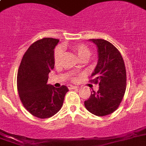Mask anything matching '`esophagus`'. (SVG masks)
<instances>
[{
  "mask_svg": "<svg viewBox=\"0 0 146 146\" xmlns=\"http://www.w3.org/2000/svg\"><path fill=\"white\" fill-rule=\"evenodd\" d=\"M68 89H77V88H78V86L69 84V85H68Z\"/></svg>",
  "mask_w": 146,
  "mask_h": 146,
  "instance_id": "34e87169",
  "label": "esophagus"
}]
</instances>
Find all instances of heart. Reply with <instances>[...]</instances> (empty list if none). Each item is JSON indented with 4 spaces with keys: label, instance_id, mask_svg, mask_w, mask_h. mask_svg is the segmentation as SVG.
Listing matches in <instances>:
<instances>
[{
    "label": "heart",
    "instance_id": "b5f03b06",
    "mask_svg": "<svg viewBox=\"0 0 146 146\" xmlns=\"http://www.w3.org/2000/svg\"><path fill=\"white\" fill-rule=\"evenodd\" d=\"M70 48L78 57L81 61H86L90 57L92 51L88 46L84 44H75L70 46ZM63 56V50L61 47H57L54 52V62L55 65H60ZM78 68H77L78 69Z\"/></svg>",
    "mask_w": 146,
    "mask_h": 146
}]
</instances>
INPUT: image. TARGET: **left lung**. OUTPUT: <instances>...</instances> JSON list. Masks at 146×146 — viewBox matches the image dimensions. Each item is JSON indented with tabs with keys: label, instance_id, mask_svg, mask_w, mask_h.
I'll use <instances>...</instances> for the list:
<instances>
[{
	"label": "left lung",
	"instance_id": "obj_1",
	"mask_svg": "<svg viewBox=\"0 0 146 146\" xmlns=\"http://www.w3.org/2000/svg\"><path fill=\"white\" fill-rule=\"evenodd\" d=\"M98 47V61L90 80L99 84L84 102L88 111L98 116L112 113L119 108L126 91L127 74L121 54L111 43L103 39H90Z\"/></svg>",
	"mask_w": 146,
	"mask_h": 146
}]
</instances>
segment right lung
Wrapping results in <instances>:
<instances>
[{"instance_id":"right-lung-1","label":"right lung","mask_w":146,"mask_h":146,"mask_svg":"<svg viewBox=\"0 0 146 146\" xmlns=\"http://www.w3.org/2000/svg\"><path fill=\"white\" fill-rule=\"evenodd\" d=\"M58 39L44 38L34 42L26 51L17 73L19 98L29 113L39 119L57 113L68 92L66 86L47 84L48 73L54 67V49Z\"/></svg>"}]
</instances>
